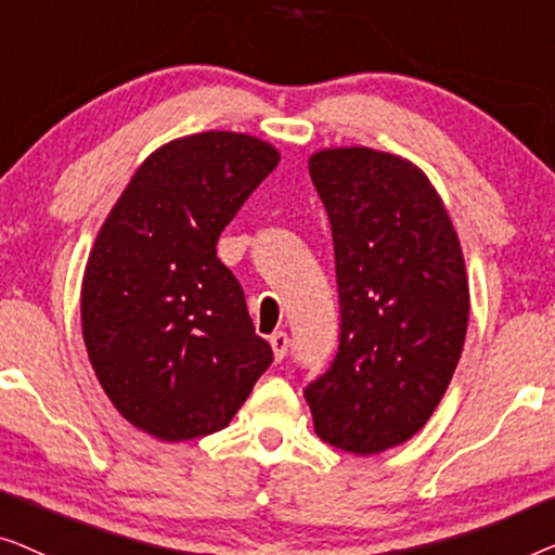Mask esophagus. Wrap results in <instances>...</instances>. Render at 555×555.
I'll list each match as a JSON object with an SVG mask.
<instances>
[{"label": "esophagus", "instance_id": "1", "mask_svg": "<svg viewBox=\"0 0 555 555\" xmlns=\"http://www.w3.org/2000/svg\"><path fill=\"white\" fill-rule=\"evenodd\" d=\"M269 341H271V349H274V359L276 362H281V359H284L288 352V334L276 332V334H271Z\"/></svg>", "mask_w": 555, "mask_h": 555}]
</instances>
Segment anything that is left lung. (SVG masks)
Masks as SVG:
<instances>
[{
    "label": "left lung",
    "mask_w": 555,
    "mask_h": 555,
    "mask_svg": "<svg viewBox=\"0 0 555 555\" xmlns=\"http://www.w3.org/2000/svg\"><path fill=\"white\" fill-rule=\"evenodd\" d=\"M309 176L332 223L341 334L304 397L324 442L377 455L423 430L455 374L470 317L463 248L408 158L324 147Z\"/></svg>",
    "instance_id": "1"
}]
</instances>
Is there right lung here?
<instances>
[{
    "label": "right lung",
    "mask_w": 555,
    "mask_h": 555,
    "mask_svg": "<svg viewBox=\"0 0 555 555\" xmlns=\"http://www.w3.org/2000/svg\"><path fill=\"white\" fill-rule=\"evenodd\" d=\"M279 158L246 132L170 140L140 163L90 248V364L115 410L163 442L223 430L274 359L216 244Z\"/></svg>",
    "instance_id": "right-lung-1"
}]
</instances>
